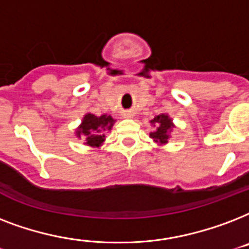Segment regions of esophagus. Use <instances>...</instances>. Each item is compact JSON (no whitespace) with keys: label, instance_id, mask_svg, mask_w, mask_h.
I'll return each instance as SVG.
<instances>
[{"label":"esophagus","instance_id":"esophagus-1","mask_svg":"<svg viewBox=\"0 0 249 249\" xmlns=\"http://www.w3.org/2000/svg\"><path fill=\"white\" fill-rule=\"evenodd\" d=\"M132 113H131V111H126V113H124V117H126V118H131V117H132Z\"/></svg>","mask_w":249,"mask_h":249}]
</instances>
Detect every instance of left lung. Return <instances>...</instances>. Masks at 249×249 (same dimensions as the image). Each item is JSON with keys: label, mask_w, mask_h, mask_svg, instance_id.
<instances>
[{"label": "left lung", "mask_w": 249, "mask_h": 249, "mask_svg": "<svg viewBox=\"0 0 249 249\" xmlns=\"http://www.w3.org/2000/svg\"><path fill=\"white\" fill-rule=\"evenodd\" d=\"M153 124L157 126L153 132H151V138L155 140L156 142H160V144H165V142H169V139L171 138L170 131L173 128V123H171V119L165 114L157 115L153 121H152Z\"/></svg>", "instance_id": "8db88e82"}]
</instances>
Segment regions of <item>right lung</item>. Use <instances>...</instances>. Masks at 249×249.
Listing matches in <instances>:
<instances>
[{
  "instance_id": "right-lung-1",
  "label": "right lung",
  "mask_w": 249,
  "mask_h": 249,
  "mask_svg": "<svg viewBox=\"0 0 249 249\" xmlns=\"http://www.w3.org/2000/svg\"><path fill=\"white\" fill-rule=\"evenodd\" d=\"M113 123H114V119L111 118L110 115L104 114L101 117H96L93 114H87L76 135L79 138L83 135L87 145L100 146L105 140L104 131L110 130Z\"/></svg>"
}]
</instances>
